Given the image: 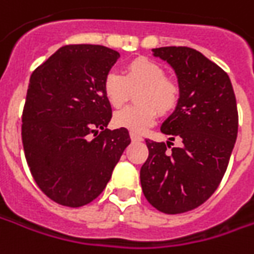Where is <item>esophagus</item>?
I'll return each instance as SVG.
<instances>
[{"instance_id": "obj_1", "label": "esophagus", "mask_w": 254, "mask_h": 254, "mask_svg": "<svg viewBox=\"0 0 254 254\" xmlns=\"http://www.w3.org/2000/svg\"><path fill=\"white\" fill-rule=\"evenodd\" d=\"M130 139H132V141H141V140H143V139H141V136L133 133V132H130Z\"/></svg>"}]
</instances>
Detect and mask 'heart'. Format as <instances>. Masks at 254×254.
<instances>
[{
    "label": "heart",
    "instance_id": "b5f03b06",
    "mask_svg": "<svg viewBox=\"0 0 254 254\" xmlns=\"http://www.w3.org/2000/svg\"><path fill=\"white\" fill-rule=\"evenodd\" d=\"M134 94L132 107H127L114 115V124L132 132H143L161 115L172 113L181 98L177 80L167 76L163 65L149 58H134L125 65L124 75L108 72L103 80V93L108 104L120 108Z\"/></svg>",
    "mask_w": 254,
    "mask_h": 254
}]
</instances>
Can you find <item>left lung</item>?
Listing matches in <instances>:
<instances>
[{
  "label": "left lung",
  "instance_id": "obj_1",
  "mask_svg": "<svg viewBox=\"0 0 254 254\" xmlns=\"http://www.w3.org/2000/svg\"><path fill=\"white\" fill-rule=\"evenodd\" d=\"M174 68L181 87L175 111L161 125L170 140L147 139L149 157L141 165L146 199L158 211L181 214L203 204L227 171L238 134V108L229 76L217 64L189 47L153 48Z\"/></svg>",
  "mask_w": 254,
  "mask_h": 254
}]
</instances>
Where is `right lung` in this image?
Returning <instances> with one entry per match:
<instances>
[{
    "label": "right lung",
    "instance_id": "1",
    "mask_svg": "<svg viewBox=\"0 0 254 254\" xmlns=\"http://www.w3.org/2000/svg\"><path fill=\"white\" fill-rule=\"evenodd\" d=\"M120 58L104 46H64L34 69L22 114L27 165L47 197L89 204L105 189L130 143L125 127L107 129L113 110L103 80Z\"/></svg>",
    "mask_w": 254,
    "mask_h": 254
}]
</instances>
